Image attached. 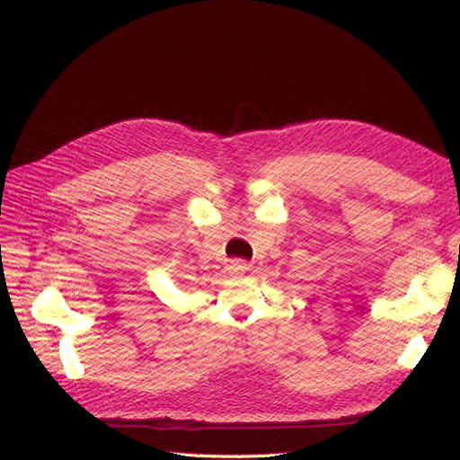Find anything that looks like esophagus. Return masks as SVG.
<instances>
[{"label":"esophagus","instance_id":"34e87169","mask_svg":"<svg viewBox=\"0 0 460 460\" xmlns=\"http://www.w3.org/2000/svg\"><path fill=\"white\" fill-rule=\"evenodd\" d=\"M247 269H249V264H247L243 259H232V261L228 262V270H230L232 274H243Z\"/></svg>","mask_w":460,"mask_h":460}]
</instances>
